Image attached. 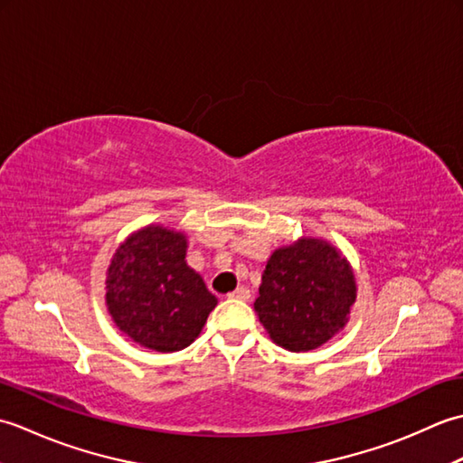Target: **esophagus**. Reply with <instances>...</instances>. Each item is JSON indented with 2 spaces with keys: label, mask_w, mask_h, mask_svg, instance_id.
<instances>
[{
  "label": "esophagus",
  "mask_w": 463,
  "mask_h": 463,
  "mask_svg": "<svg viewBox=\"0 0 463 463\" xmlns=\"http://www.w3.org/2000/svg\"><path fill=\"white\" fill-rule=\"evenodd\" d=\"M229 298H234V300H244V302H247V300L250 298V290H249V288H244V287H241V288H237V290H232V292L229 294Z\"/></svg>",
  "instance_id": "esophagus-1"
}]
</instances>
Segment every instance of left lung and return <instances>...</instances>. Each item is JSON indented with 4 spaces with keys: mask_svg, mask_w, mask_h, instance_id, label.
Instances as JSON below:
<instances>
[{
    "mask_svg": "<svg viewBox=\"0 0 463 463\" xmlns=\"http://www.w3.org/2000/svg\"><path fill=\"white\" fill-rule=\"evenodd\" d=\"M354 300L356 279L342 252L304 237L270 254L254 310L272 342L308 352L344 328Z\"/></svg>",
    "mask_w": 463,
    "mask_h": 463,
    "instance_id": "left-lung-1",
    "label": "left lung"
}]
</instances>
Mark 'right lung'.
<instances>
[{"mask_svg":"<svg viewBox=\"0 0 463 463\" xmlns=\"http://www.w3.org/2000/svg\"><path fill=\"white\" fill-rule=\"evenodd\" d=\"M184 257L183 232L149 224L127 237L107 269V310L145 348H186L216 307V297Z\"/></svg>","mask_w":463,"mask_h":463,"instance_id":"obj_1","label":"right lung"}]
</instances>
